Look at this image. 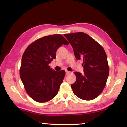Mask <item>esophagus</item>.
<instances>
[{
	"label": "esophagus",
	"mask_w": 127,
	"mask_h": 127,
	"mask_svg": "<svg viewBox=\"0 0 127 127\" xmlns=\"http://www.w3.org/2000/svg\"><path fill=\"white\" fill-rule=\"evenodd\" d=\"M71 73L70 71H66V75H69Z\"/></svg>",
	"instance_id": "1"
}]
</instances>
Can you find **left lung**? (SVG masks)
Masks as SVG:
<instances>
[{
  "mask_svg": "<svg viewBox=\"0 0 127 127\" xmlns=\"http://www.w3.org/2000/svg\"><path fill=\"white\" fill-rule=\"evenodd\" d=\"M74 50L75 57L83 61L84 74L75 72L76 80L71 84L74 94L84 100H92L105 88L109 74L107 56L103 47L83 32L64 34Z\"/></svg>",
  "mask_w": 127,
  "mask_h": 127,
  "instance_id": "8db88e82",
  "label": "left lung"
}]
</instances>
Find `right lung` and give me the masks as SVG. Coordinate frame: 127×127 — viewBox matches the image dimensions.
<instances>
[{
	"instance_id": "1",
	"label": "right lung",
	"mask_w": 127,
	"mask_h": 127,
	"mask_svg": "<svg viewBox=\"0 0 127 127\" xmlns=\"http://www.w3.org/2000/svg\"><path fill=\"white\" fill-rule=\"evenodd\" d=\"M68 42L61 34L38 39L30 44L23 53L20 77L26 92L38 103H46L57 95L66 72L55 71L48 64L56 59V52Z\"/></svg>"
}]
</instances>
